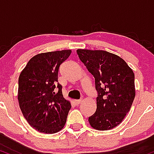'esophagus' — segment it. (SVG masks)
Returning <instances> with one entry per match:
<instances>
[{"label":"esophagus","mask_w":154,"mask_h":154,"mask_svg":"<svg viewBox=\"0 0 154 154\" xmlns=\"http://www.w3.org/2000/svg\"><path fill=\"white\" fill-rule=\"evenodd\" d=\"M81 102H82V100H74V103H75V104L76 105H79V104H80Z\"/></svg>","instance_id":"1"}]
</instances>
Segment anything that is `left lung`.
<instances>
[{
  "mask_svg": "<svg viewBox=\"0 0 154 154\" xmlns=\"http://www.w3.org/2000/svg\"><path fill=\"white\" fill-rule=\"evenodd\" d=\"M81 61L95 80V113L89 117L91 127L108 130L122 123L135 97L134 75L127 63L103 50L78 49Z\"/></svg>",
  "mask_w": 154,
  "mask_h": 154,
  "instance_id": "obj_1",
  "label": "left lung"
}]
</instances>
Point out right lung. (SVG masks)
<instances>
[{
  "instance_id": "right-lung-1",
  "label": "right lung",
  "mask_w": 154,
  "mask_h": 154,
  "mask_svg": "<svg viewBox=\"0 0 154 154\" xmlns=\"http://www.w3.org/2000/svg\"><path fill=\"white\" fill-rule=\"evenodd\" d=\"M70 54L71 50H62L35 55L19 77L20 109L29 124L40 132L56 133L66 123L71 105L63 97L58 72Z\"/></svg>"
}]
</instances>
